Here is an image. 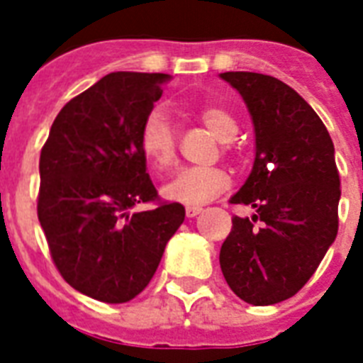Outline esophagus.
<instances>
[{
    "label": "esophagus",
    "instance_id": "1",
    "mask_svg": "<svg viewBox=\"0 0 363 363\" xmlns=\"http://www.w3.org/2000/svg\"><path fill=\"white\" fill-rule=\"evenodd\" d=\"M201 211H203V207H201V205H188L186 216H188V218H194V216H198Z\"/></svg>",
    "mask_w": 363,
    "mask_h": 363
}]
</instances>
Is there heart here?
Listing matches in <instances>:
<instances>
[{
  "mask_svg": "<svg viewBox=\"0 0 363 363\" xmlns=\"http://www.w3.org/2000/svg\"><path fill=\"white\" fill-rule=\"evenodd\" d=\"M199 118L222 143L232 141L238 135V124L233 116L220 105H205L199 109ZM139 145L156 171H167L177 160V135L169 113L156 107L147 115L139 133ZM230 184L226 171L218 167H186L179 171L162 188L165 199L182 205H203L215 199Z\"/></svg>",
  "mask_w": 363,
  "mask_h": 363,
  "instance_id": "heart-1",
  "label": "heart"
}]
</instances>
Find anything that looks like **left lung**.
<instances>
[{
	"mask_svg": "<svg viewBox=\"0 0 363 363\" xmlns=\"http://www.w3.org/2000/svg\"><path fill=\"white\" fill-rule=\"evenodd\" d=\"M220 77L245 99L256 135L252 171L230 199L256 213L232 218L220 267L242 301L273 305L305 286L335 241V150L320 116L294 88L250 71Z\"/></svg>",
	"mask_w": 363,
	"mask_h": 363,
	"instance_id": "left-lung-1",
	"label": "left lung"
}]
</instances>
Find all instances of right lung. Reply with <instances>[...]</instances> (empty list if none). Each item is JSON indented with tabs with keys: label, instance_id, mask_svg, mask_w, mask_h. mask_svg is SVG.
Returning <instances> with one entry per match:
<instances>
[{
	"label": "right lung",
	"instance_id": "add662e5",
	"mask_svg": "<svg viewBox=\"0 0 363 363\" xmlns=\"http://www.w3.org/2000/svg\"><path fill=\"white\" fill-rule=\"evenodd\" d=\"M164 73H109L64 105L39 158L37 216L65 282L105 303L141 294L184 222L181 203L156 201L139 133Z\"/></svg>",
	"mask_w": 363,
	"mask_h": 363
}]
</instances>
